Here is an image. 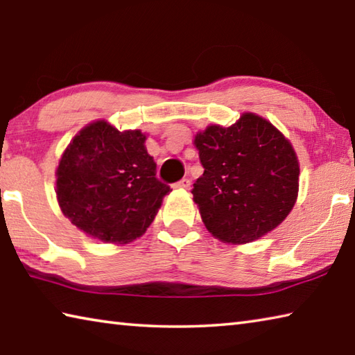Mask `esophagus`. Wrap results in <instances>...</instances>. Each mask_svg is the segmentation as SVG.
I'll use <instances>...</instances> for the list:
<instances>
[{"instance_id":"1","label":"esophagus","mask_w":355,"mask_h":355,"mask_svg":"<svg viewBox=\"0 0 355 355\" xmlns=\"http://www.w3.org/2000/svg\"><path fill=\"white\" fill-rule=\"evenodd\" d=\"M189 186H191L189 178H183V180H180V182L173 183V188L175 189H189Z\"/></svg>"}]
</instances>
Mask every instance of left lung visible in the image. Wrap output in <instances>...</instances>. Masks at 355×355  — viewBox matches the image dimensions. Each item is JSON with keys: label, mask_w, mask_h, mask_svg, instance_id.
Returning <instances> with one entry per match:
<instances>
[{"label": "left lung", "mask_w": 355, "mask_h": 355, "mask_svg": "<svg viewBox=\"0 0 355 355\" xmlns=\"http://www.w3.org/2000/svg\"><path fill=\"white\" fill-rule=\"evenodd\" d=\"M194 144L205 172L192 196L212 236L253 242L288 216L298 197V158L268 121L243 113L230 127H206Z\"/></svg>", "instance_id": "1"}]
</instances>
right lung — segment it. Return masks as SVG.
Instances as JSON below:
<instances>
[{
  "instance_id": "right-lung-1",
  "label": "right lung",
  "mask_w": 355,
  "mask_h": 355,
  "mask_svg": "<svg viewBox=\"0 0 355 355\" xmlns=\"http://www.w3.org/2000/svg\"><path fill=\"white\" fill-rule=\"evenodd\" d=\"M141 130L119 132L105 121L76 135L57 167V200L71 223L108 243L143 236L172 191L161 183Z\"/></svg>"
}]
</instances>
